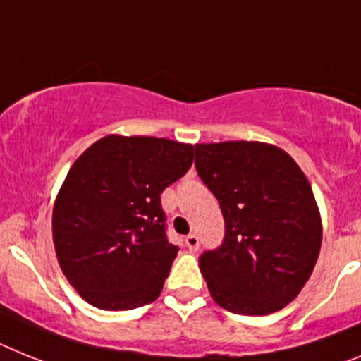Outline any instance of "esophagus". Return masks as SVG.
<instances>
[{
    "label": "esophagus",
    "mask_w": 361,
    "mask_h": 361,
    "mask_svg": "<svg viewBox=\"0 0 361 361\" xmlns=\"http://www.w3.org/2000/svg\"><path fill=\"white\" fill-rule=\"evenodd\" d=\"M185 246L189 247V251H192V253H195V251H198V247H200L198 237H196V235H189V237L185 238Z\"/></svg>",
    "instance_id": "obj_1"
}]
</instances>
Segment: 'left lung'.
I'll return each instance as SVG.
<instances>
[{
  "label": "left lung",
  "mask_w": 361,
  "mask_h": 361,
  "mask_svg": "<svg viewBox=\"0 0 361 361\" xmlns=\"http://www.w3.org/2000/svg\"><path fill=\"white\" fill-rule=\"evenodd\" d=\"M196 171L226 222L218 250L200 257L216 305L266 316L298 298L321 250L319 209L305 172L283 148L259 141L195 145Z\"/></svg>",
  "instance_id": "left-lung-1"
}]
</instances>
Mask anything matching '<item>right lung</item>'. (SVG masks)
I'll use <instances>...</instances> for the list:
<instances>
[{"instance_id":"obj_1","label":"right lung","mask_w":361,"mask_h":361,"mask_svg":"<svg viewBox=\"0 0 361 361\" xmlns=\"http://www.w3.org/2000/svg\"><path fill=\"white\" fill-rule=\"evenodd\" d=\"M192 157V145L111 134L73 163L54 200L53 242L84 301L114 312L156 301L178 253L166 238L161 192Z\"/></svg>"}]
</instances>
